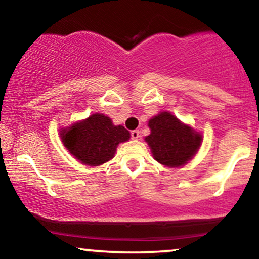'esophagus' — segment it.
<instances>
[{"label":"esophagus","instance_id":"esophagus-1","mask_svg":"<svg viewBox=\"0 0 259 259\" xmlns=\"http://www.w3.org/2000/svg\"><path fill=\"white\" fill-rule=\"evenodd\" d=\"M130 135H132L133 140H138L139 136H140V132H139V130H133V132L130 133Z\"/></svg>","mask_w":259,"mask_h":259}]
</instances>
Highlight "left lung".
<instances>
[{
    "label": "left lung",
    "instance_id": "1",
    "mask_svg": "<svg viewBox=\"0 0 259 259\" xmlns=\"http://www.w3.org/2000/svg\"><path fill=\"white\" fill-rule=\"evenodd\" d=\"M151 134L145 141L153 158L168 168H180L195 157L202 145V134L178 119L170 112H159L148 120Z\"/></svg>",
    "mask_w": 259,
    "mask_h": 259
}]
</instances>
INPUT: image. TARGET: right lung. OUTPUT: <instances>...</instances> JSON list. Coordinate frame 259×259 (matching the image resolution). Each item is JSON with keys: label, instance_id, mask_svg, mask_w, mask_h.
<instances>
[{"label": "right lung", "instance_id": "add662e5", "mask_svg": "<svg viewBox=\"0 0 259 259\" xmlns=\"http://www.w3.org/2000/svg\"><path fill=\"white\" fill-rule=\"evenodd\" d=\"M59 138L69 153L81 164L97 167L114 157L118 145L130 139L123 125H114L102 113H95L59 130Z\"/></svg>", "mask_w": 259, "mask_h": 259}]
</instances>
